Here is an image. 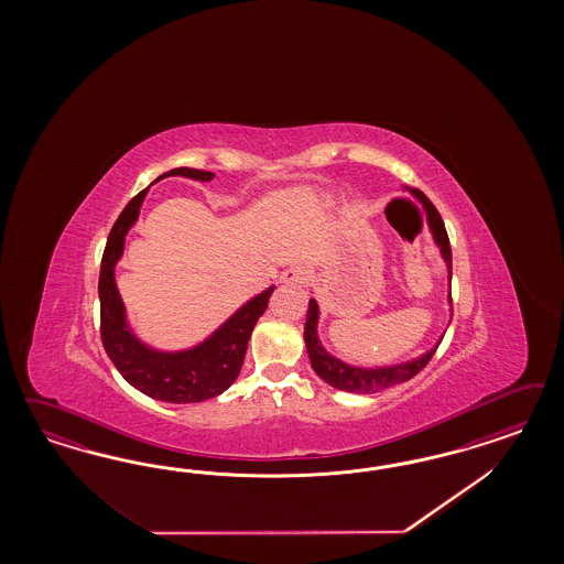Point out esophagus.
<instances>
[{
  "label": "esophagus",
  "mask_w": 564,
  "mask_h": 564,
  "mask_svg": "<svg viewBox=\"0 0 564 564\" xmlns=\"http://www.w3.org/2000/svg\"><path fill=\"white\" fill-rule=\"evenodd\" d=\"M304 264H293L285 273H283V283H290V285H304L310 276Z\"/></svg>",
  "instance_id": "1"
}]
</instances>
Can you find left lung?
<instances>
[{
  "label": "left lung",
  "mask_w": 564,
  "mask_h": 564,
  "mask_svg": "<svg viewBox=\"0 0 564 564\" xmlns=\"http://www.w3.org/2000/svg\"><path fill=\"white\" fill-rule=\"evenodd\" d=\"M417 198L424 200L427 210V221L432 227V234L436 243L443 250V257L448 262V274H451V241H448V234L444 229L443 217L436 210V206L427 200L422 192H415ZM453 302V300H451ZM316 323H318V304L314 300H310L306 314V328H304V341H306L307 356L312 361L314 372L325 380L326 384L339 389V391H347V393L370 394L378 393L382 389L394 387L399 382H405L413 376L417 375L420 370L426 368L427 361L434 356V351L438 349V345L427 351L426 356L420 359H413L408 364L401 366H391V368H376V370H364V368H354L343 364L341 359L328 356L323 345L318 341L316 335Z\"/></svg>",
  "instance_id": "left-lung-1"
}]
</instances>
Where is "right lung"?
<instances>
[{
  "label": "right lung",
  "mask_w": 564,
  "mask_h": 564,
  "mask_svg": "<svg viewBox=\"0 0 564 564\" xmlns=\"http://www.w3.org/2000/svg\"><path fill=\"white\" fill-rule=\"evenodd\" d=\"M167 175H186L200 182L213 180L210 171L192 167L167 171L159 180ZM144 194L147 189L138 192L121 210L118 221L113 223L109 231L102 252L99 273L102 347L113 366L120 370V375L140 393L167 403H198L227 391L238 378L250 335L258 318L269 306L274 288L239 307L210 339L194 349L182 354H161L142 345L126 326L123 304L116 288L113 269L123 252V238L132 223L138 219Z\"/></svg>",
  "instance_id": "add662e5"
}]
</instances>
